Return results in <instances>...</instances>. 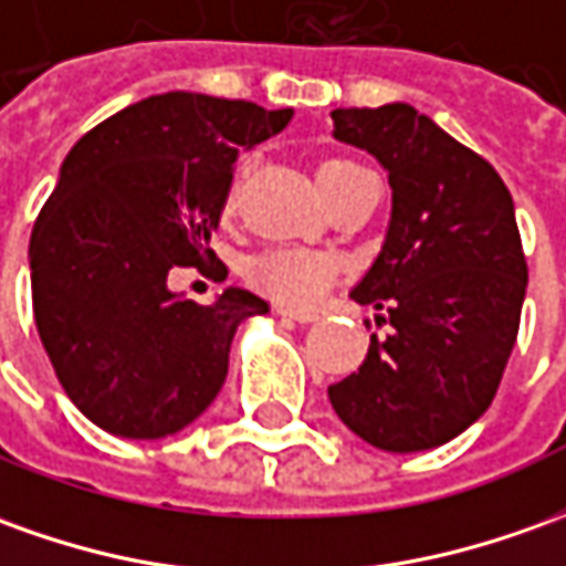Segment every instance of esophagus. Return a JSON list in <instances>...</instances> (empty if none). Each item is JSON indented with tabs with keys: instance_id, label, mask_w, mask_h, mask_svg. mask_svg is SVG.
I'll list each match as a JSON object with an SVG mask.
<instances>
[{
	"instance_id": "obj_1",
	"label": "esophagus",
	"mask_w": 566,
	"mask_h": 566,
	"mask_svg": "<svg viewBox=\"0 0 566 566\" xmlns=\"http://www.w3.org/2000/svg\"><path fill=\"white\" fill-rule=\"evenodd\" d=\"M276 314H280V317H286V321H295V323H314L317 317H321L317 311H298V307H286V305L276 307Z\"/></svg>"
}]
</instances>
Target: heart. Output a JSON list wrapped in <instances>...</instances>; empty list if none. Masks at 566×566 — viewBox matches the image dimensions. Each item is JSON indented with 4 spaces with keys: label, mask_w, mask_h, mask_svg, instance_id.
<instances>
[{
    "label": "heart",
    "mask_w": 566,
    "mask_h": 566,
    "mask_svg": "<svg viewBox=\"0 0 566 566\" xmlns=\"http://www.w3.org/2000/svg\"><path fill=\"white\" fill-rule=\"evenodd\" d=\"M360 169L350 159H323L317 178L321 187L335 185L338 178H345L348 171ZM335 259L317 249H302V245H276L268 249L245 264V276L252 286L261 292L274 295L280 302L290 305H307L314 298H321L323 290L333 283Z\"/></svg>",
    "instance_id": "obj_1"
}]
</instances>
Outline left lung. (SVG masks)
I'll return each mask as SVG.
<instances>
[{
    "mask_svg": "<svg viewBox=\"0 0 566 566\" xmlns=\"http://www.w3.org/2000/svg\"><path fill=\"white\" fill-rule=\"evenodd\" d=\"M335 142L379 159L391 218L350 298L373 305L385 338L329 385L357 438L422 453L486 412L517 338L527 261L514 202L496 169L409 104L333 111Z\"/></svg>",
    "mask_w": 566,
    "mask_h": 566,
    "instance_id": "8db88e82",
    "label": "left lung"
}]
</instances>
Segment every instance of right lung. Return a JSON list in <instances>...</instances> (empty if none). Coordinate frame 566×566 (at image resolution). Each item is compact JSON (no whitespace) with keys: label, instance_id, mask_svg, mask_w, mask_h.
Segmentation results:
<instances>
[{"label":"right lung","instance_id":"add662e5","mask_svg":"<svg viewBox=\"0 0 566 566\" xmlns=\"http://www.w3.org/2000/svg\"><path fill=\"white\" fill-rule=\"evenodd\" d=\"M290 119L249 101L166 92L113 113L61 163L30 237L33 314L64 391L97 428L169 438L218 397L237 326L268 314V302L228 286L197 305L169 290V274L216 261L209 240L233 159Z\"/></svg>","mask_w":566,"mask_h":566}]
</instances>
